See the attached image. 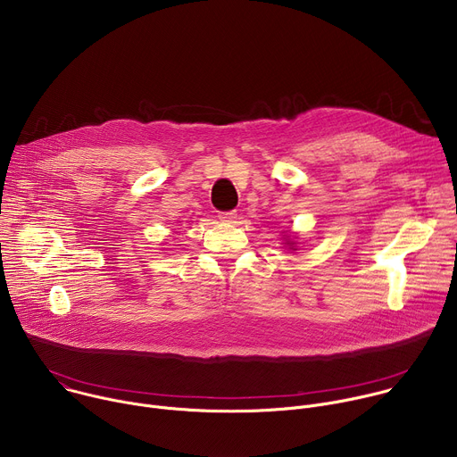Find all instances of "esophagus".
I'll list each match as a JSON object with an SVG mask.
<instances>
[{
	"label": "esophagus",
	"mask_w": 457,
	"mask_h": 457,
	"mask_svg": "<svg viewBox=\"0 0 457 457\" xmlns=\"http://www.w3.org/2000/svg\"><path fill=\"white\" fill-rule=\"evenodd\" d=\"M220 222H235L237 220V212H224L219 215Z\"/></svg>",
	"instance_id": "1"
}]
</instances>
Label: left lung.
<instances>
[{"instance_id":"obj_1","label":"left lung","mask_w":457,"mask_h":457,"mask_svg":"<svg viewBox=\"0 0 457 457\" xmlns=\"http://www.w3.org/2000/svg\"><path fill=\"white\" fill-rule=\"evenodd\" d=\"M287 244H289V245H291V240H287ZM293 249H295V247H293Z\"/></svg>"}]
</instances>
